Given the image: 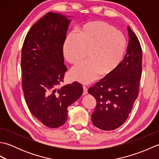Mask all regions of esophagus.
I'll return each mask as SVG.
<instances>
[{
  "label": "esophagus",
  "mask_w": 159,
  "mask_h": 159,
  "mask_svg": "<svg viewBox=\"0 0 159 159\" xmlns=\"http://www.w3.org/2000/svg\"><path fill=\"white\" fill-rule=\"evenodd\" d=\"M83 95H86V94L87 93V87H86L85 85L83 86Z\"/></svg>",
  "instance_id": "obj_1"
}]
</instances>
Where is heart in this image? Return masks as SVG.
<instances>
[{
    "label": "heart",
    "instance_id": "heart-1",
    "mask_svg": "<svg viewBox=\"0 0 159 159\" xmlns=\"http://www.w3.org/2000/svg\"><path fill=\"white\" fill-rule=\"evenodd\" d=\"M126 46L123 33L109 24L101 21L84 24L77 29L76 34L67 36L63 44L64 57L72 65L81 63L87 55L89 58L71 71V78L89 83L98 74L107 76L113 72L123 58Z\"/></svg>",
    "mask_w": 159,
    "mask_h": 159
}]
</instances>
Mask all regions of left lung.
<instances>
[{
  "instance_id": "obj_1",
  "label": "left lung",
  "mask_w": 159,
  "mask_h": 159,
  "mask_svg": "<svg viewBox=\"0 0 159 159\" xmlns=\"http://www.w3.org/2000/svg\"><path fill=\"white\" fill-rule=\"evenodd\" d=\"M127 29L129 41L123 61L113 72L88 89L96 100L92 122L102 130H115L125 122L139 92L142 50L135 33L129 26Z\"/></svg>"
}]
</instances>
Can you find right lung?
Returning <instances> with one entry per match:
<instances>
[{
	"instance_id": "obj_1",
	"label": "right lung",
	"mask_w": 159,
	"mask_h": 159,
	"mask_svg": "<svg viewBox=\"0 0 159 159\" xmlns=\"http://www.w3.org/2000/svg\"><path fill=\"white\" fill-rule=\"evenodd\" d=\"M71 16L49 12L32 26L22 48V90L29 111L45 126L66 123L67 107L81 96L80 83L58 89L67 67L63 46Z\"/></svg>"
}]
</instances>
